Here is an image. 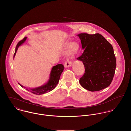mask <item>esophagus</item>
I'll return each instance as SVG.
<instances>
[{"label": "esophagus", "instance_id": "1", "mask_svg": "<svg viewBox=\"0 0 131 131\" xmlns=\"http://www.w3.org/2000/svg\"><path fill=\"white\" fill-rule=\"evenodd\" d=\"M71 62L69 58H67L66 59V61H65V63H64V66L65 67H69L71 66Z\"/></svg>", "mask_w": 131, "mask_h": 131}]
</instances>
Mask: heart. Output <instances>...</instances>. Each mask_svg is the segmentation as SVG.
Returning a JSON list of instances; mask_svg holds the SVG:
<instances>
[{
    "label": "heart",
    "mask_w": 131,
    "mask_h": 131,
    "mask_svg": "<svg viewBox=\"0 0 131 131\" xmlns=\"http://www.w3.org/2000/svg\"><path fill=\"white\" fill-rule=\"evenodd\" d=\"M78 49H79V45H78V44H77L76 43H73L70 45V49L71 51L76 52H77Z\"/></svg>",
    "instance_id": "b5f03b06"
}]
</instances>
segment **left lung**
<instances>
[{"mask_svg":"<svg viewBox=\"0 0 131 131\" xmlns=\"http://www.w3.org/2000/svg\"><path fill=\"white\" fill-rule=\"evenodd\" d=\"M78 36L84 51L77 59L83 62L85 68L80 84L90 91L108 87L113 79L116 66L112 45L100 34L81 33Z\"/></svg>","mask_w":131,"mask_h":131,"instance_id":"8db88e82","label":"left lung"}]
</instances>
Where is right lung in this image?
<instances>
[{
	"instance_id": "obj_1",
	"label": "right lung",
	"mask_w": 131,
	"mask_h": 131,
	"mask_svg": "<svg viewBox=\"0 0 131 131\" xmlns=\"http://www.w3.org/2000/svg\"><path fill=\"white\" fill-rule=\"evenodd\" d=\"M26 39H27V37H25L22 40L20 41L17 44L15 48V51L14 55V57L16 54L18 48L19 47V46H20L21 44H23L25 42ZM64 69V67L63 65L61 64H59L55 66H53L50 73V79L49 81L45 85H42L40 87L28 89V88L24 87L20 84L19 83L18 84L20 86L24 87L26 89V90L30 91L31 93L35 94H37V95L43 94L52 91L53 89H54L55 88L58 83L61 74L63 72Z\"/></svg>"
}]
</instances>
